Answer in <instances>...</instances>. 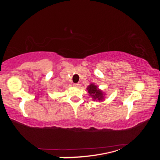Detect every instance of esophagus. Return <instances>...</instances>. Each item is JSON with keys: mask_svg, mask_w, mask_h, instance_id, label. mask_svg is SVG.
I'll return each mask as SVG.
<instances>
[{"mask_svg": "<svg viewBox=\"0 0 160 160\" xmlns=\"http://www.w3.org/2000/svg\"><path fill=\"white\" fill-rule=\"evenodd\" d=\"M79 85H80L79 83H74L73 84V86L75 87V88H78V87H79Z\"/></svg>", "mask_w": 160, "mask_h": 160, "instance_id": "esophagus-1", "label": "esophagus"}]
</instances>
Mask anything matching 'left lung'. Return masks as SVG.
<instances>
[{
    "instance_id": "8db88e82",
    "label": "left lung",
    "mask_w": 160,
    "mask_h": 160,
    "mask_svg": "<svg viewBox=\"0 0 160 160\" xmlns=\"http://www.w3.org/2000/svg\"><path fill=\"white\" fill-rule=\"evenodd\" d=\"M87 90L90 94V96L92 97L93 100L102 102L104 99V93L102 90H100L98 87L92 83L87 88Z\"/></svg>"
}]
</instances>
